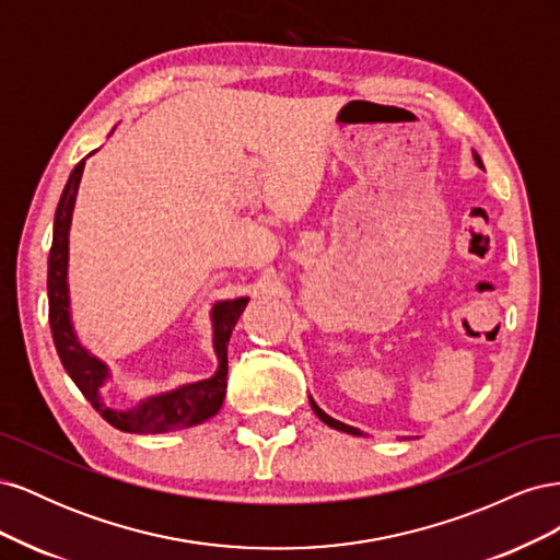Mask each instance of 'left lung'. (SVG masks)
Instances as JSON below:
<instances>
[{
	"label": "left lung",
	"instance_id": "1",
	"mask_svg": "<svg viewBox=\"0 0 560 560\" xmlns=\"http://www.w3.org/2000/svg\"><path fill=\"white\" fill-rule=\"evenodd\" d=\"M471 156H474V163H477L481 171H483V161H481V156L477 154V151H471ZM311 406H313V411H315V416L325 422V425H329V428H334V430H338V432H348V434H354V436H366L362 430H358V428H352V425H346V422H341V420H336V418H331V416H327L325 411L319 409V406L315 404V399L311 397Z\"/></svg>",
	"mask_w": 560,
	"mask_h": 560
}]
</instances>
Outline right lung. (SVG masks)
Listing matches in <instances>:
<instances>
[{"mask_svg":"<svg viewBox=\"0 0 560 560\" xmlns=\"http://www.w3.org/2000/svg\"><path fill=\"white\" fill-rule=\"evenodd\" d=\"M116 126L112 128V132ZM109 132V135H112ZM97 151V149H95ZM86 159H81L67 179L62 196L56 208L54 219V243L48 252V322L54 343L60 354V362L67 374L77 383L81 395L86 397L93 409L103 416L109 425L132 434H163L177 432L200 425L219 413L226 397V374H229V338L245 311L249 296L224 299L212 303L210 322H212V350L217 354V369L210 378L184 383L173 389H165L159 395H149L128 409H116L103 397V387L112 381V369L105 360H100L86 346L79 341V334L72 322V301H70V229L72 214L77 206V194Z\"/></svg>","mask_w":560,"mask_h":560,"instance_id":"obj_1","label":"right lung"}]
</instances>
